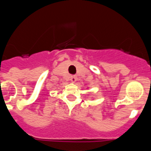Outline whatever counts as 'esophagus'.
<instances>
[{
    "mask_svg": "<svg viewBox=\"0 0 151 151\" xmlns=\"http://www.w3.org/2000/svg\"><path fill=\"white\" fill-rule=\"evenodd\" d=\"M76 80H77V78L76 76H72L70 77V81H71L73 83H74V82H76Z\"/></svg>",
    "mask_w": 151,
    "mask_h": 151,
    "instance_id": "34e87169",
    "label": "esophagus"
}]
</instances>
